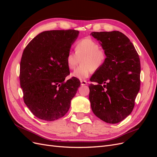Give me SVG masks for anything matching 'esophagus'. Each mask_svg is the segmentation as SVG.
Returning <instances> with one entry per match:
<instances>
[{
	"instance_id": "34e87169",
	"label": "esophagus",
	"mask_w": 157,
	"mask_h": 157,
	"mask_svg": "<svg viewBox=\"0 0 157 157\" xmlns=\"http://www.w3.org/2000/svg\"><path fill=\"white\" fill-rule=\"evenodd\" d=\"M80 83H81V85H87V82L86 80H81Z\"/></svg>"
}]
</instances>
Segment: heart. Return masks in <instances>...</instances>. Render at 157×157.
<instances>
[{"instance_id":"1","label":"heart","mask_w":157,"mask_h":157,"mask_svg":"<svg viewBox=\"0 0 157 157\" xmlns=\"http://www.w3.org/2000/svg\"><path fill=\"white\" fill-rule=\"evenodd\" d=\"M81 59V65L71 74L79 80L88 78L93 70L101 68L106 60V53L98 42L90 38L80 40L75 44V53L69 52L66 61L69 69H74Z\"/></svg>"}]
</instances>
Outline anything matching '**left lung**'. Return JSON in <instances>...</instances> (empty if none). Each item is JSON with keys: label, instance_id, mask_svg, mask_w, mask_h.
<instances>
[{"label": "left lung", "instance_id": "obj_1", "mask_svg": "<svg viewBox=\"0 0 157 157\" xmlns=\"http://www.w3.org/2000/svg\"><path fill=\"white\" fill-rule=\"evenodd\" d=\"M106 53V60L90 80L89 99L94 115L109 124L126 118L134 107L140 88L139 55L130 39L121 32H92Z\"/></svg>", "mask_w": 157, "mask_h": 157}]
</instances>
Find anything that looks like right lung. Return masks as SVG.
I'll list each match as a JSON object with an SVG mask.
<instances>
[{
	"label": "right lung",
	"instance_id": "obj_1",
	"mask_svg": "<svg viewBox=\"0 0 157 157\" xmlns=\"http://www.w3.org/2000/svg\"><path fill=\"white\" fill-rule=\"evenodd\" d=\"M78 31L52 30L39 33L23 50L20 71L23 100L40 119L53 121L67 113L80 82L70 74L67 54Z\"/></svg>",
	"mask_w": 157,
	"mask_h": 157
}]
</instances>
